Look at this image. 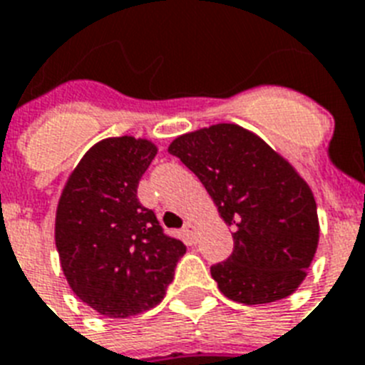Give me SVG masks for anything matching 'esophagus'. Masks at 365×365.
<instances>
[{
	"label": "esophagus",
	"mask_w": 365,
	"mask_h": 365,
	"mask_svg": "<svg viewBox=\"0 0 365 365\" xmlns=\"http://www.w3.org/2000/svg\"><path fill=\"white\" fill-rule=\"evenodd\" d=\"M183 232H185V235H187V237H191L192 240V237L197 235L198 230H197V226L192 225L191 220H189V222H185V226H183Z\"/></svg>",
	"instance_id": "1"
}]
</instances>
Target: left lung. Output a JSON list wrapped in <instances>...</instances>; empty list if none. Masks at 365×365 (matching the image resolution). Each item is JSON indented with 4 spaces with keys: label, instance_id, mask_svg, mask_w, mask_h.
I'll return each mask as SVG.
<instances>
[{
    "label": "left lung",
    "instance_id": "1",
    "mask_svg": "<svg viewBox=\"0 0 365 365\" xmlns=\"http://www.w3.org/2000/svg\"><path fill=\"white\" fill-rule=\"evenodd\" d=\"M168 152L197 174L234 230L232 256L211 267L220 293L249 306L295 293L319 245L317 204L297 168L262 137L228 122L183 133Z\"/></svg>",
    "mask_w": 365,
    "mask_h": 365
}]
</instances>
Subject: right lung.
Returning <instances> with one entry per match:
<instances>
[{"mask_svg": "<svg viewBox=\"0 0 365 365\" xmlns=\"http://www.w3.org/2000/svg\"><path fill=\"white\" fill-rule=\"evenodd\" d=\"M158 146L145 137H107L85 152L61 191L55 247L79 301L113 319L163 301L185 245L163 234L137 185Z\"/></svg>", "mask_w": 365, "mask_h": 365, "instance_id": "add662e5", "label": "right lung"}]
</instances>
